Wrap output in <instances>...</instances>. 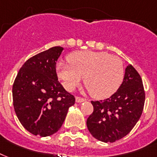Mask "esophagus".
Wrapping results in <instances>:
<instances>
[{"label":"esophagus","instance_id":"esophagus-1","mask_svg":"<svg viewBox=\"0 0 157 157\" xmlns=\"http://www.w3.org/2000/svg\"><path fill=\"white\" fill-rule=\"evenodd\" d=\"M75 100H76V102H78V103L83 102V101H86L84 99V98H79V97H76V98H75Z\"/></svg>","mask_w":157,"mask_h":157}]
</instances>
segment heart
Instances as JSON below:
<instances>
[{"instance_id":"1","label":"heart","mask_w":157,"mask_h":157,"mask_svg":"<svg viewBox=\"0 0 157 157\" xmlns=\"http://www.w3.org/2000/svg\"><path fill=\"white\" fill-rule=\"evenodd\" d=\"M69 63H59L58 77L69 90L75 89L82 78L90 95L104 99L114 94L120 87L124 76L121 59L107 52H80L69 56Z\"/></svg>"}]
</instances>
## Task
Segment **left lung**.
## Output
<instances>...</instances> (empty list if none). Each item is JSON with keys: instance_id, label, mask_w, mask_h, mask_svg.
I'll return each instance as SVG.
<instances>
[{"instance_id": "left-lung-1", "label": "left lung", "mask_w": 157, "mask_h": 157, "mask_svg": "<svg viewBox=\"0 0 157 157\" xmlns=\"http://www.w3.org/2000/svg\"><path fill=\"white\" fill-rule=\"evenodd\" d=\"M91 102L93 112L87 120L91 134L104 143L121 139L133 129L143 113L145 92L141 76L128 65L119 89L105 100Z\"/></svg>"}]
</instances>
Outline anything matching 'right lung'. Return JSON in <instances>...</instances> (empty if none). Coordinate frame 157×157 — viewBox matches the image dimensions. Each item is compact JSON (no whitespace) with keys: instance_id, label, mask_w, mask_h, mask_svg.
<instances>
[{"instance_id":"obj_1","label":"right lung","mask_w":157,"mask_h":157,"mask_svg":"<svg viewBox=\"0 0 157 157\" xmlns=\"http://www.w3.org/2000/svg\"><path fill=\"white\" fill-rule=\"evenodd\" d=\"M64 48L54 47L29 58L14 79V111L25 129L47 137L59 130L75 98L58 81L56 66Z\"/></svg>"}]
</instances>
